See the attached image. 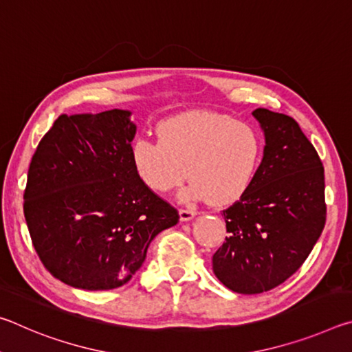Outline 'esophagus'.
<instances>
[{
    "label": "esophagus",
    "mask_w": 352,
    "mask_h": 352,
    "mask_svg": "<svg viewBox=\"0 0 352 352\" xmlns=\"http://www.w3.org/2000/svg\"><path fill=\"white\" fill-rule=\"evenodd\" d=\"M178 214H180V220L186 222V220H190V219H194L195 216H197V211H195V210H184V208H182V210L178 211Z\"/></svg>",
    "instance_id": "34e87169"
}]
</instances>
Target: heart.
<instances>
[{
    "instance_id": "obj_1",
    "label": "heart",
    "mask_w": 352,
    "mask_h": 352,
    "mask_svg": "<svg viewBox=\"0 0 352 352\" xmlns=\"http://www.w3.org/2000/svg\"><path fill=\"white\" fill-rule=\"evenodd\" d=\"M158 141L135 140L136 175L153 192L189 186L183 200L206 197L212 205L241 199L258 174L264 141L252 124L214 111H189L160 122ZM188 172H186V169Z\"/></svg>"
}]
</instances>
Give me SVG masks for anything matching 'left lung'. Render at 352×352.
Instances as JSON below:
<instances>
[{
	"mask_svg": "<svg viewBox=\"0 0 352 352\" xmlns=\"http://www.w3.org/2000/svg\"><path fill=\"white\" fill-rule=\"evenodd\" d=\"M253 116L265 147L252 186L223 210V245L212 270L230 290L269 292L300 269L326 222L324 168L294 118L267 109Z\"/></svg>",
	"mask_w": 352,
	"mask_h": 352,
	"instance_id": "1",
	"label": "left lung"
}]
</instances>
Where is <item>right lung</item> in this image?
I'll use <instances>...</instances> for the list:
<instances>
[{"mask_svg":"<svg viewBox=\"0 0 352 352\" xmlns=\"http://www.w3.org/2000/svg\"><path fill=\"white\" fill-rule=\"evenodd\" d=\"M130 115H60L29 164L23 208L32 245L46 270L71 287H121L153 237L180 219L136 175Z\"/></svg>","mask_w":352,"mask_h":352,"instance_id":"1","label":"right lung"}]
</instances>
